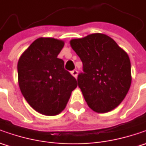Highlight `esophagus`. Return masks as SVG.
Returning a JSON list of instances; mask_svg holds the SVG:
<instances>
[{"instance_id":"1","label":"esophagus","mask_w":146,"mask_h":146,"mask_svg":"<svg viewBox=\"0 0 146 146\" xmlns=\"http://www.w3.org/2000/svg\"><path fill=\"white\" fill-rule=\"evenodd\" d=\"M70 74L72 75V76H74L75 78H77V76H78V71L76 70H72L71 72H70Z\"/></svg>"}]
</instances>
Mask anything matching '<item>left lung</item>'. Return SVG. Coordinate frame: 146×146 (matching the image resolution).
I'll return each instance as SVG.
<instances>
[{
  "instance_id": "8db88e82",
  "label": "left lung",
  "mask_w": 146,
  "mask_h": 146,
  "mask_svg": "<svg viewBox=\"0 0 146 146\" xmlns=\"http://www.w3.org/2000/svg\"><path fill=\"white\" fill-rule=\"evenodd\" d=\"M70 44L83 62L84 73L78 76L77 81L89 108L98 113L116 108L132 83L127 53L102 33L73 39Z\"/></svg>"
}]
</instances>
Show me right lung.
Returning a JSON list of instances; mask_svg holds the SVG:
<instances>
[{
  "label": "right lung",
  "instance_id": "obj_1",
  "mask_svg": "<svg viewBox=\"0 0 146 146\" xmlns=\"http://www.w3.org/2000/svg\"><path fill=\"white\" fill-rule=\"evenodd\" d=\"M64 41L40 37L21 55L18 62V79L21 93L36 111L48 116L65 109L76 80L64 69L58 55Z\"/></svg>",
  "mask_w": 146,
  "mask_h": 146
}]
</instances>
